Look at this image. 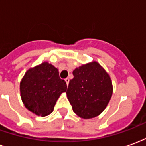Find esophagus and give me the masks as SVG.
Returning <instances> with one entry per match:
<instances>
[{"label":"esophagus","mask_w":146,"mask_h":146,"mask_svg":"<svg viewBox=\"0 0 146 146\" xmlns=\"http://www.w3.org/2000/svg\"><path fill=\"white\" fill-rule=\"evenodd\" d=\"M65 81L66 82L67 86L69 85V82H70V79H69V78H66V79H65Z\"/></svg>","instance_id":"34e87169"}]
</instances>
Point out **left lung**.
<instances>
[{
	"label": "left lung",
	"mask_w": 146,
	"mask_h": 146,
	"mask_svg": "<svg viewBox=\"0 0 146 146\" xmlns=\"http://www.w3.org/2000/svg\"><path fill=\"white\" fill-rule=\"evenodd\" d=\"M66 91L74 113L83 119L101 114L113 95L110 75L96 61L84 64L73 71Z\"/></svg>",
	"instance_id": "obj_1"
}]
</instances>
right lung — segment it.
I'll list each match as a JSON object with an SVG mask.
<instances>
[{"label":"right lung","instance_id":"right-lung-1","mask_svg":"<svg viewBox=\"0 0 146 146\" xmlns=\"http://www.w3.org/2000/svg\"><path fill=\"white\" fill-rule=\"evenodd\" d=\"M66 88L57 68L44 62L26 72L20 82L21 98L27 110L44 117L53 112L58 98Z\"/></svg>","mask_w":146,"mask_h":146}]
</instances>
